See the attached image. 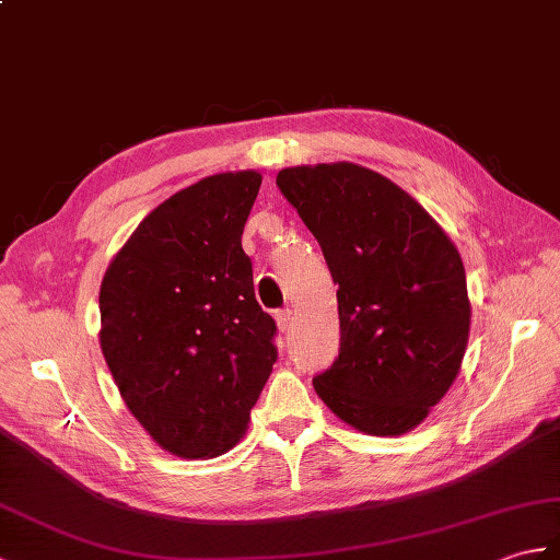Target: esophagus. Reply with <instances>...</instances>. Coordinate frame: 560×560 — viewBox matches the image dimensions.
I'll return each instance as SVG.
<instances>
[{"instance_id":"obj_1","label":"esophagus","mask_w":560,"mask_h":560,"mask_svg":"<svg viewBox=\"0 0 560 560\" xmlns=\"http://www.w3.org/2000/svg\"><path fill=\"white\" fill-rule=\"evenodd\" d=\"M275 319H277V327L281 329V331H285L291 327V319H293V312H291V307H281V310H277L275 312Z\"/></svg>"}]
</instances>
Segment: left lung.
<instances>
[{
    "label": "left lung",
    "mask_w": 560,
    "mask_h": 560,
    "mask_svg": "<svg viewBox=\"0 0 560 560\" xmlns=\"http://www.w3.org/2000/svg\"><path fill=\"white\" fill-rule=\"evenodd\" d=\"M277 186L339 283V358L312 380L315 392L360 432H408L444 398L465 355L470 301L456 245L365 166H291Z\"/></svg>",
    "instance_id": "obj_1"
}]
</instances>
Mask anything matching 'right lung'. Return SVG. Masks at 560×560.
Segmentation results:
<instances>
[{
    "label": "right lung",
    "mask_w": 560,
    "mask_h": 560,
    "mask_svg": "<svg viewBox=\"0 0 560 560\" xmlns=\"http://www.w3.org/2000/svg\"><path fill=\"white\" fill-rule=\"evenodd\" d=\"M257 172L217 174L164 200L100 289V343L133 418L180 458L229 451L279 353L241 236Z\"/></svg>",
    "instance_id": "1"
}]
</instances>
